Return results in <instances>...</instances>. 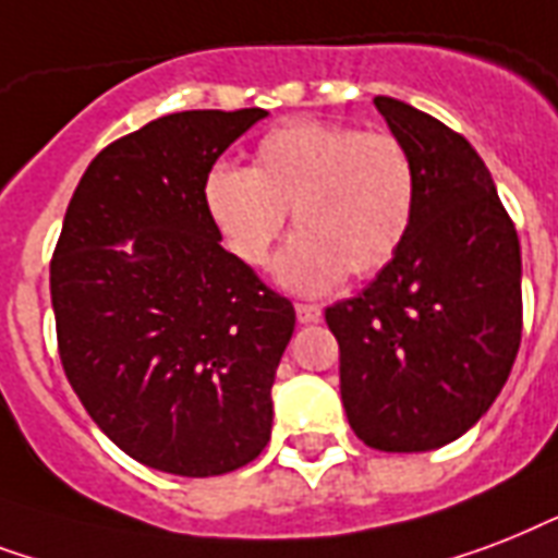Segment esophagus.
Instances as JSON below:
<instances>
[{"label": "esophagus", "instance_id": "34e87169", "mask_svg": "<svg viewBox=\"0 0 558 558\" xmlns=\"http://www.w3.org/2000/svg\"><path fill=\"white\" fill-rule=\"evenodd\" d=\"M319 317H323L319 305H314V302H296V319L300 323H317Z\"/></svg>", "mask_w": 558, "mask_h": 558}]
</instances>
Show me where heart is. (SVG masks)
Returning a JSON list of instances; mask_svg holds the SVG:
<instances>
[{"label": "heart", "instance_id": "heart-1", "mask_svg": "<svg viewBox=\"0 0 558 558\" xmlns=\"http://www.w3.org/2000/svg\"><path fill=\"white\" fill-rule=\"evenodd\" d=\"M416 203V162L396 133L326 119L279 124L258 140L253 168L218 162L203 177L206 215L244 265H265L293 209L300 232L276 274L302 293L343 274H381L408 241Z\"/></svg>", "mask_w": 558, "mask_h": 558}]
</instances>
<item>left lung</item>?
Instances as JSON below:
<instances>
[{"label": "left lung", "mask_w": 558, "mask_h": 558, "mask_svg": "<svg viewBox=\"0 0 558 558\" xmlns=\"http://www.w3.org/2000/svg\"><path fill=\"white\" fill-rule=\"evenodd\" d=\"M375 107L416 162V218L399 256L326 323L357 439L410 454L463 436L504 390L521 347V244L460 133L387 95Z\"/></svg>", "instance_id": "left-lung-1"}]
</instances>
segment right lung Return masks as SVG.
<instances>
[{
  "mask_svg": "<svg viewBox=\"0 0 558 558\" xmlns=\"http://www.w3.org/2000/svg\"><path fill=\"white\" fill-rule=\"evenodd\" d=\"M265 116L185 110L110 142L51 253L63 373L95 425L159 472H235L270 442L296 311L220 247L203 206V177Z\"/></svg>",
  "mask_w": 558,
  "mask_h": 558,
  "instance_id": "right-lung-1",
  "label": "right lung"
}]
</instances>
